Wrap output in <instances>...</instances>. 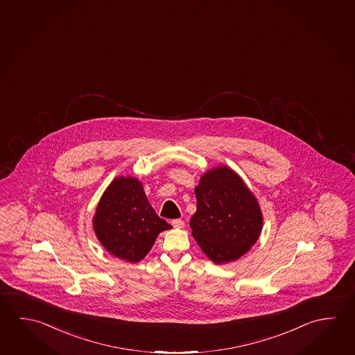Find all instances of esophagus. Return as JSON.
<instances>
[{
  "label": "esophagus",
  "mask_w": 355,
  "mask_h": 355,
  "mask_svg": "<svg viewBox=\"0 0 355 355\" xmlns=\"http://www.w3.org/2000/svg\"><path fill=\"white\" fill-rule=\"evenodd\" d=\"M172 225H173L175 228H177V230H180V228H184L186 223H184V220H182V219H173V220H172Z\"/></svg>",
  "instance_id": "1"
}]
</instances>
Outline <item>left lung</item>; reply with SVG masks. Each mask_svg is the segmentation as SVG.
Returning <instances> with one entry per match:
<instances>
[{
	"mask_svg": "<svg viewBox=\"0 0 355 355\" xmlns=\"http://www.w3.org/2000/svg\"><path fill=\"white\" fill-rule=\"evenodd\" d=\"M194 193L197 211L189 225L202 252L216 264L248 253L261 236L263 214L242 177L228 166H217L203 173Z\"/></svg>",
	"mask_w": 355,
	"mask_h": 355,
	"instance_id": "1",
	"label": "left lung"
}]
</instances>
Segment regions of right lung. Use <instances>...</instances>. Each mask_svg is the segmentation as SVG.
<instances>
[{
	"instance_id": "add662e5",
	"label": "right lung",
	"mask_w": 355,
	"mask_h": 355,
	"mask_svg": "<svg viewBox=\"0 0 355 355\" xmlns=\"http://www.w3.org/2000/svg\"><path fill=\"white\" fill-rule=\"evenodd\" d=\"M94 234L110 254L128 263L142 261L158 234L172 225L158 217L142 182L119 175L110 183L96 207Z\"/></svg>"
}]
</instances>
